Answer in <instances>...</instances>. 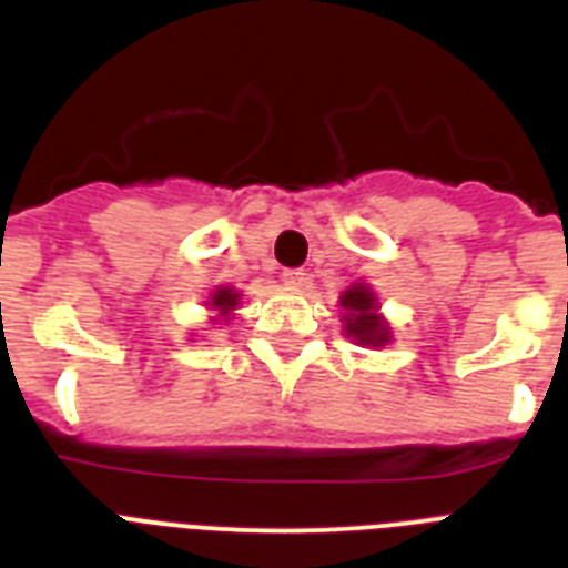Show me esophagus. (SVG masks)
<instances>
[{"instance_id": "obj_1", "label": "esophagus", "mask_w": 568, "mask_h": 568, "mask_svg": "<svg viewBox=\"0 0 568 568\" xmlns=\"http://www.w3.org/2000/svg\"><path fill=\"white\" fill-rule=\"evenodd\" d=\"M283 283L288 288H303L305 285V271L303 268H285L283 271Z\"/></svg>"}]
</instances>
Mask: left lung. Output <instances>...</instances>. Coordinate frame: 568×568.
<instances>
[{"label": "left lung", "mask_w": 568, "mask_h": 568, "mask_svg": "<svg viewBox=\"0 0 568 568\" xmlns=\"http://www.w3.org/2000/svg\"><path fill=\"white\" fill-rule=\"evenodd\" d=\"M343 308L345 314V332L352 334L354 339L366 345H383L388 339V328L383 325V320L374 314V294L366 285H352V288L343 294Z\"/></svg>", "instance_id": "obj_1"}]
</instances>
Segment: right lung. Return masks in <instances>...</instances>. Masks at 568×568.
Returning <instances> with one entry per match:
<instances>
[{
    "label": "right lung",
    "mask_w": 568,
    "mask_h": 568,
    "mask_svg": "<svg viewBox=\"0 0 568 568\" xmlns=\"http://www.w3.org/2000/svg\"><path fill=\"white\" fill-rule=\"evenodd\" d=\"M211 300H214V308H220V312L225 314V312H231V308H234L236 300H240V294H234L231 288H220Z\"/></svg>",
    "instance_id": "1"
}]
</instances>
